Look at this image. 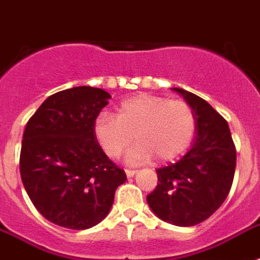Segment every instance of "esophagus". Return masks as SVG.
Listing matches in <instances>:
<instances>
[{
	"instance_id": "esophagus-1",
	"label": "esophagus",
	"mask_w": 260,
	"mask_h": 260,
	"mask_svg": "<svg viewBox=\"0 0 260 260\" xmlns=\"http://www.w3.org/2000/svg\"><path fill=\"white\" fill-rule=\"evenodd\" d=\"M136 173H137V171H135V169H125L126 177H134Z\"/></svg>"
}]
</instances>
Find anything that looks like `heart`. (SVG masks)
Wrapping results in <instances>:
<instances>
[{
    "label": "heart",
    "mask_w": 260,
    "mask_h": 260,
    "mask_svg": "<svg viewBox=\"0 0 260 260\" xmlns=\"http://www.w3.org/2000/svg\"><path fill=\"white\" fill-rule=\"evenodd\" d=\"M194 131L196 115L185 100L145 93L123 100L116 116L103 111L93 121L95 139L111 158L121 156L135 135L139 143L126 156L132 164L153 157L158 161L173 160L189 147Z\"/></svg>",
    "instance_id": "b5f03b06"
}]
</instances>
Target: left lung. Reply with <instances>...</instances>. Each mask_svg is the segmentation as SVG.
Masks as SVG:
<instances>
[{
  "label": "left lung",
  "instance_id": "8db88e82",
  "mask_svg": "<svg viewBox=\"0 0 260 260\" xmlns=\"http://www.w3.org/2000/svg\"><path fill=\"white\" fill-rule=\"evenodd\" d=\"M196 115V137L181 160L157 169V186L147 196L157 217L176 226L208 219L224 202L233 185L237 150L228 121L202 98L182 88Z\"/></svg>",
  "mask_w": 260,
  "mask_h": 260
}]
</instances>
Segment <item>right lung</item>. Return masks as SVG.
<instances>
[{"mask_svg": "<svg viewBox=\"0 0 260 260\" xmlns=\"http://www.w3.org/2000/svg\"><path fill=\"white\" fill-rule=\"evenodd\" d=\"M108 99L95 87L63 89L26 124L19 157L23 186L37 210L58 226L86 230L100 223L126 180L93 135L95 117Z\"/></svg>", "mask_w": 260, "mask_h": 260, "instance_id": "obj_1", "label": "right lung"}]
</instances>
